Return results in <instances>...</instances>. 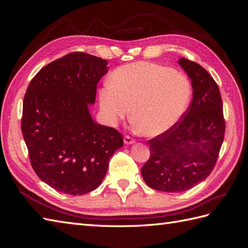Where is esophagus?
<instances>
[{"mask_svg":"<svg viewBox=\"0 0 248 248\" xmlns=\"http://www.w3.org/2000/svg\"><path fill=\"white\" fill-rule=\"evenodd\" d=\"M134 141H136V140H134L133 138H131L130 136H125L124 137V144H126V145L133 144Z\"/></svg>","mask_w":248,"mask_h":248,"instance_id":"34e87169","label":"esophagus"}]
</instances>
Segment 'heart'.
Returning a JSON list of instances; mask_svg holds the SVG:
<instances>
[{
  "label": "heart",
  "mask_w": 248,
  "mask_h": 248,
  "mask_svg": "<svg viewBox=\"0 0 248 248\" xmlns=\"http://www.w3.org/2000/svg\"><path fill=\"white\" fill-rule=\"evenodd\" d=\"M99 91L102 112L117 122L129 112L145 136L169 130L181 118L191 95L189 80L170 67L138 62L119 67Z\"/></svg>",
  "instance_id": "1"
}]
</instances>
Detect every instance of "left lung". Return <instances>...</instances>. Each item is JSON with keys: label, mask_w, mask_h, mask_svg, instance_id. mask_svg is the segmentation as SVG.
<instances>
[{"label": "left lung", "mask_w": 248, "mask_h": 248, "mask_svg": "<svg viewBox=\"0 0 248 248\" xmlns=\"http://www.w3.org/2000/svg\"><path fill=\"white\" fill-rule=\"evenodd\" d=\"M178 62L191 78L192 100L174 126L148 140L150 157L140 170L149 187L166 192L188 190L211 174L226 131L216 81L200 64Z\"/></svg>", "instance_id": "obj_1"}]
</instances>
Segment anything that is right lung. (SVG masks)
Here are the masks:
<instances>
[{"mask_svg":"<svg viewBox=\"0 0 248 248\" xmlns=\"http://www.w3.org/2000/svg\"><path fill=\"white\" fill-rule=\"evenodd\" d=\"M107 65L87 52H70L43 67L25 94L21 132L31 166L43 182L63 193L96 189L110 157L123 146L121 133L97 124L89 112Z\"/></svg>","mask_w":248,"mask_h":248,"instance_id":"add662e5","label":"right lung"}]
</instances>
